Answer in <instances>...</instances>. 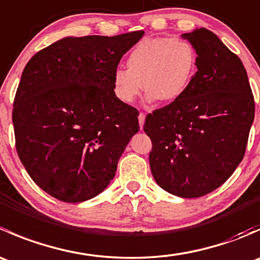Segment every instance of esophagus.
<instances>
[{"instance_id": "obj_1", "label": "esophagus", "mask_w": 260, "mask_h": 260, "mask_svg": "<svg viewBox=\"0 0 260 260\" xmlns=\"http://www.w3.org/2000/svg\"><path fill=\"white\" fill-rule=\"evenodd\" d=\"M145 118H146V115L143 113H140V115H138V122H140L141 129H143V124H145Z\"/></svg>"}]
</instances>
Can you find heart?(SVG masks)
<instances>
[{
	"label": "heart",
	"mask_w": 260,
	"mask_h": 260,
	"mask_svg": "<svg viewBox=\"0 0 260 260\" xmlns=\"http://www.w3.org/2000/svg\"><path fill=\"white\" fill-rule=\"evenodd\" d=\"M196 70L198 52L188 40L147 38L129 52L127 69L114 70L112 88L123 104H132L143 88L149 103L157 99L172 103L187 91Z\"/></svg>",
	"instance_id": "1"
}]
</instances>
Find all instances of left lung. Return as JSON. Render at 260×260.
<instances>
[{
  "label": "left lung",
  "instance_id": "left-lung-1",
  "mask_svg": "<svg viewBox=\"0 0 260 260\" xmlns=\"http://www.w3.org/2000/svg\"><path fill=\"white\" fill-rule=\"evenodd\" d=\"M198 52L185 94L146 117L149 166L159 187L185 199L221 186L242 162L254 120V98L242 60L208 28L182 34Z\"/></svg>",
  "mask_w": 260,
  "mask_h": 260
}]
</instances>
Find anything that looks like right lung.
I'll use <instances>...</instances> for the list:
<instances>
[{
	"label": "right lung",
	"mask_w": 260,
	"mask_h": 260,
	"mask_svg": "<svg viewBox=\"0 0 260 260\" xmlns=\"http://www.w3.org/2000/svg\"><path fill=\"white\" fill-rule=\"evenodd\" d=\"M143 35L67 36L23 69L12 112L16 149L31 179L52 198L83 203L113 180L140 124L137 109L115 98L112 77Z\"/></svg>",
	"instance_id": "1"
}]
</instances>
